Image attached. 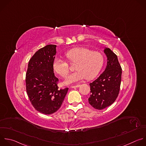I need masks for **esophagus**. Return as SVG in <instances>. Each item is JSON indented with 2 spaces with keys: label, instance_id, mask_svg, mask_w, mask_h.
<instances>
[{
  "label": "esophagus",
  "instance_id": "obj_1",
  "mask_svg": "<svg viewBox=\"0 0 146 146\" xmlns=\"http://www.w3.org/2000/svg\"><path fill=\"white\" fill-rule=\"evenodd\" d=\"M80 86V85H74V86H71V88H78L79 86Z\"/></svg>",
  "mask_w": 146,
  "mask_h": 146
}]
</instances>
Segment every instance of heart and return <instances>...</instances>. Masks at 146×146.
Masks as SVG:
<instances>
[{
	"mask_svg": "<svg viewBox=\"0 0 146 146\" xmlns=\"http://www.w3.org/2000/svg\"><path fill=\"white\" fill-rule=\"evenodd\" d=\"M66 57L70 62L76 64V71L69 74L64 81L65 85L80 81L86 78L91 80L98 74L104 62L103 55L98 52L92 51L85 47H76L67 52ZM53 70L58 74L65 77L69 70L66 61L60 57H55L53 61Z\"/></svg>",
	"mask_w": 146,
	"mask_h": 146,
	"instance_id": "1",
	"label": "heart"
}]
</instances>
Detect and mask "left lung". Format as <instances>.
<instances>
[{
	"label": "left lung",
	"instance_id": "8db88e82",
	"mask_svg": "<svg viewBox=\"0 0 146 146\" xmlns=\"http://www.w3.org/2000/svg\"><path fill=\"white\" fill-rule=\"evenodd\" d=\"M103 52L107 57L106 69L89 84L91 94L88 99L89 103L99 110L109 107L116 100L120 90L122 73L117 56L107 47H104Z\"/></svg>",
	"mask_w": 146,
	"mask_h": 146
}]
</instances>
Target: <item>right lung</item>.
<instances>
[{"label":"right lung","mask_w":146,"mask_h":146,"mask_svg":"<svg viewBox=\"0 0 146 146\" xmlns=\"http://www.w3.org/2000/svg\"><path fill=\"white\" fill-rule=\"evenodd\" d=\"M56 47L47 44L36 52L29 62L26 75V91L30 102L36 111L45 115L58 110L68 91V88L58 89V79L53 73Z\"/></svg>","instance_id":"add662e5"}]
</instances>
